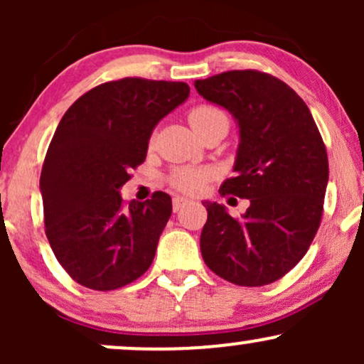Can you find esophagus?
Returning <instances> with one entry per match:
<instances>
[{"label":"esophagus","mask_w":364,"mask_h":364,"mask_svg":"<svg viewBox=\"0 0 364 364\" xmlns=\"http://www.w3.org/2000/svg\"><path fill=\"white\" fill-rule=\"evenodd\" d=\"M188 202H190V200L185 198V196H174V198H173V208H174V212H178L179 208L185 207Z\"/></svg>","instance_id":"1"}]
</instances>
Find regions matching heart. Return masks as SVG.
<instances>
[{
    "label": "heart",
    "instance_id": "1",
    "mask_svg": "<svg viewBox=\"0 0 364 364\" xmlns=\"http://www.w3.org/2000/svg\"><path fill=\"white\" fill-rule=\"evenodd\" d=\"M219 114H224V112H220L219 109H215V107H210V106H198L190 111V114H188V121H190L191 128H195L198 127L200 123H203V121L214 118V116H219ZM207 178H208V171L205 169L185 168V169H178L176 173L173 174L171 183H173V186L179 191L195 193V191H198L200 188L205 185Z\"/></svg>",
    "mask_w": 364,
    "mask_h": 364
}]
</instances>
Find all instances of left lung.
I'll list each match as a JSON object with an SVG mask.
<instances>
[{
  "instance_id": "left-lung-1",
  "label": "left lung",
  "mask_w": 364,
  "mask_h": 364,
  "mask_svg": "<svg viewBox=\"0 0 364 364\" xmlns=\"http://www.w3.org/2000/svg\"><path fill=\"white\" fill-rule=\"evenodd\" d=\"M195 89L236 121V176L220 191L250 200L241 219L202 202V257L225 281L265 286L301 260L318 231L328 183L323 140L303 99L272 75L232 70L195 80Z\"/></svg>"
}]
</instances>
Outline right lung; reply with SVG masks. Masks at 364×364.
Segmentation results:
<instances>
[{"mask_svg":"<svg viewBox=\"0 0 364 364\" xmlns=\"http://www.w3.org/2000/svg\"><path fill=\"white\" fill-rule=\"evenodd\" d=\"M188 95L185 82L123 78L83 94L61 118L39 186L46 236L73 281L112 291L152 265L171 196L156 191L124 205L119 190L147 157L159 121Z\"/></svg>","mask_w":364,"mask_h":364,"instance_id":"obj_1","label":"right lung"}]
</instances>
